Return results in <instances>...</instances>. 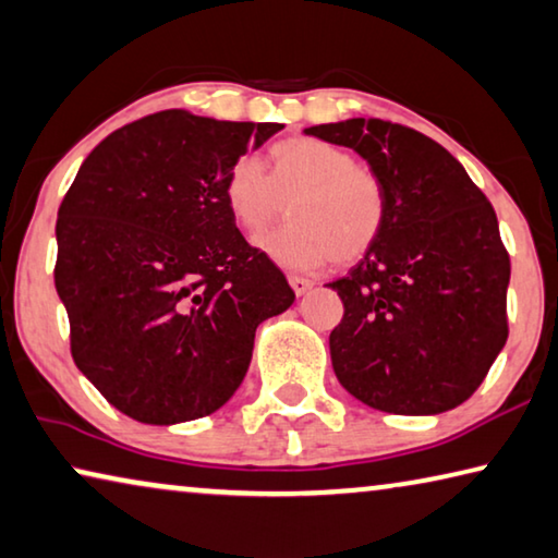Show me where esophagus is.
<instances>
[{
	"instance_id": "esophagus-1",
	"label": "esophagus",
	"mask_w": 558,
	"mask_h": 558,
	"mask_svg": "<svg viewBox=\"0 0 558 558\" xmlns=\"http://www.w3.org/2000/svg\"><path fill=\"white\" fill-rule=\"evenodd\" d=\"M288 280H290V286H293L295 295H305L307 290H311V288L315 286V282H313L311 278H303V276H290Z\"/></svg>"
}]
</instances>
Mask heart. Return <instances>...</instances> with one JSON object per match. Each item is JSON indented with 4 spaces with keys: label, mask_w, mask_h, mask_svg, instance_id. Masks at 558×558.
Segmentation results:
<instances>
[{
    "label": "heart",
    "mask_w": 558,
    "mask_h": 558,
    "mask_svg": "<svg viewBox=\"0 0 558 558\" xmlns=\"http://www.w3.org/2000/svg\"><path fill=\"white\" fill-rule=\"evenodd\" d=\"M233 223L258 233L290 201L286 226L255 238V247L286 270L352 265L385 233L390 191L350 148L295 136L268 148V173L251 156L235 158L223 181Z\"/></svg>",
    "instance_id": "heart-1"
}]
</instances>
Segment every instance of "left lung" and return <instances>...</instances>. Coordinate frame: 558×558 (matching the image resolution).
<instances>
[{
    "instance_id": "8db88e82",
    "label": "left lung",
    "mask_w": 558,
    "mask_h": 558,
    "mask_svg": "<svg viewBox=\"0 0 558 558\" xmlns=\"http://www.w3.org/2000/svg\"><path fill=\"white\" fill-rule=\"evenodd\" d=\"M348 146L390 191L377 245L330 282L344 305L332 369L379 412L439 414L470 400L507 342L509 253L464 166L420 131L383 119L305 129Z\"/></svg>"
}]
</instances>
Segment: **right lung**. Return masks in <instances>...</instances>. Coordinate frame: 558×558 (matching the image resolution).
Returning <instances> with one entry per match:
<instances>
[{"mask_svg": "<svg viewBox=\"0 0 558 558\" xmlns=\"http://www.w3.org/2000/svg\"><path fill=\"white\" fill-rule=\"evenodd\" d=\"M280 129L158 111L106 136L61 201L54 282L72 357L131 420L181 424L220 410L243 383L258 325L295 303L223 201L235 158Z\"/></svg>", "mask_w": 558, "mask_h": 558, "instance_id": "right-lung-1", "label": "right lung"}]
</instances>
